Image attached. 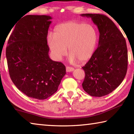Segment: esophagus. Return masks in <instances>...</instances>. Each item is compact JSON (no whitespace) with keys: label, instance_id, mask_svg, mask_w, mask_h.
<instances>
[{"label":"esophagus","instance_id":"1","mask_svg":"<svg viewBox=\"0 0 134 134\" xmlns=\"http://www.w3.org/2000/svg\"><path fill=\"white\" fill-rule=\"evenodd\" d=\"M74 70V69L71 67H66V71L67 72H71Z\"/></svg>","mask_w":134,"mask_h":134}]
</instances>
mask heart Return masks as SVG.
Wrapping results in <instances>:
<instances>
[{
	"instance_id": "heart-1",
	"label": "heart",
	"mask_w": 134,
	"mask_h": 134,
	"mask_svg": "<svg viewBox=\"0 0 134 134\" xmlns=\"http://www.w3.org/2000/svg\"><path fill=\"white\" fill-rule=\"evenodd\" d=\"M97 39V32L92 25L70 21L57 25L47 42L57 60L67 55L68 47L70 62L85 63L93 54Z\"/></svg>"
}]
</instances>
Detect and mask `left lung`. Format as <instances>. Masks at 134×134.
<instances>
[{
  "label": "left lung",
  "mask_w": 134,
  "mask_h": 134,
  "mask_svg": "<svg viewBox=\"0 0 134 134\" xmlns=\"http://www.w3.org/2000/svg\"><path fill=\"white\" fill-rule=\"evenodd\" d=\"M91 18L99 31L98 47L82 67L85 91L92 96L102 97L118 87L126 76L128 50L126 41L112 20L102 14L85 13Z\"/></svg>",
  "instance_id": "obj_1"
}]
</instances>
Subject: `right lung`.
Returning a JSON list of instances; mask_svg holds the SVG:
<instances>
[{
  "instance_id": "obj_1",
  "label": "right lung",
  "mask_w": 134,
  "mask_h": 134,
  "mask_svg": "<svg viewBox=\"0 0 134 134\" xmlns=\"http://www.w3.org/2000/svg\"><path fill=\"white\" fill-rule=\"evenodd\" d=\"M52 18L26 15L13 27L6 56L10 79L27 96L38 100L57 92L66 74L65 65L49 58L47 35Z\"/></svg>"
}]
</instances>
